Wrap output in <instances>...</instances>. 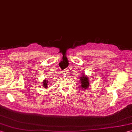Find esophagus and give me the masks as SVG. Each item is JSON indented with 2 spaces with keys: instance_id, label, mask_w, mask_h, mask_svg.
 Here are the masks:
<instances>
[{
  "instance_id": "1",
  "label": "esophagus",
  "mask_w": 132,
  "mask_h": 132,
  "mask_svg": "<svg viewBox=\"0 0 132 132\" xmlns=\"http://www.w3.org/2000/svg\"><path fill=\"white\" fill-rule=\"evenodd\" d=\"M65 72V73L64 72ZM66 72H67L66 71H64V73H65V74H66Z\"/></svg>"
}]
</instances>
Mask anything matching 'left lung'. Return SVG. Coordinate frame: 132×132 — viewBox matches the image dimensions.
I'll use <instances>...</instances> for the list:
<instances>
[{"mask_svg":"<svg viewBox=\"0 0 132 132\" xmlns=\"http://www.w3.org/2000/svg\"><path fill=\"white\" fill-rule=\"evenodd\" d=\"M81 77L80 78V83L82 89H84V90H86L89 86V78L87 75L84 74V72L82 73Z\"/></svg>","mask_w":132,"mask_h":132,"instance_id":"left-lung-1","label":"left lung"}]
</instances>
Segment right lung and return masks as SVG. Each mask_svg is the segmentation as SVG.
<instances>
[{"mask_svg": "<svg viewBox=\"0 0 132 132\" xmlns=\"http://www.w3.org/2000/svg\"><path fill=\"white\" fill-rule=\"evenodd\" d=\"M43 85H44V88H48V81L47 80H46V79H45V80L43 81Z\"/></svg>", "mask_w": 132, "mask_h": 132, "instance_id": "obj_1", "label": "right lung"}]
</instances>
